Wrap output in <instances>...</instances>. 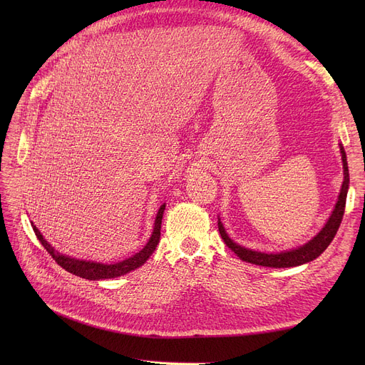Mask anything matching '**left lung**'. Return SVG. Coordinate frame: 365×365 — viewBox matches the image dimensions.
Returning a JSON list of instances; mask_svg holds the SVG:
<instances>
[{"instance_id": "obj_1", "label": "left lung", "mask_w": 365, "mask_h": 365, "mask_svg": "<svg viewBox=\"0 0 365 365\" xmlns=\"http://www.w3.org/2000/svg\"><path fill=\"white\" fill-rule=\"evenodd\" d=\"M340 146V153H341V163H343V183L341 189L337 197V202L333 208V212L329 217V220L325 222L321 231L306 244L290 248V250H284L279 253H263L253 250V248H247L240 244H237L231 237L227 235L226 229L223 223L220 222V217L217 219V226H219V232L225 244L231 248V250L244 262L259 264V266H267V267H294L300 266L308 262H312L318 256L324 253L325 248L330 245L333 241L337 229L341 223L343 213H344V205H346V197H348V189H349V170H348V161H346V152H344L341 143Z\"/></svg>"}]
</instances>
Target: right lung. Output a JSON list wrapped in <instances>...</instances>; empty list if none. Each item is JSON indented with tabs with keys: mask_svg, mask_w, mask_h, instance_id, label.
I'll return each instance as SVG.
<instances>
[{
	"mask_svg": "<svg viewBox=\"0 0 365 365\" xmlns=\"http://www.w3.org/2000/svg\"><path fill=\"white\" fill-rule=\"evenodd\" d=\"M165 210V202L160 207L157 217H155V223H153V231L148 240V242L145 244V247L139 253H134L131 257L124 259L121 262L117 263H102V262H93V260H83V259H75L66 255H62L59 252L54 250V247H51L43 237V234L40 232L32 222V229L36 235V238L40 240V242L44 245L46 250L50 253V256L57 262V264H61L63 269H66L68 272L80 277V278H86V279H91V281H98V279H109V278H117L121 275H125L134 269L140 267L149 257L150 255L155 252V248L160 242V235H161V222H163V215Z\"/></svg>",
	"mask_w": 365,
	"mask_h": 365,
	"instance_id": "right-lung-1",
	"label": "right lung"
}]
</instances>
